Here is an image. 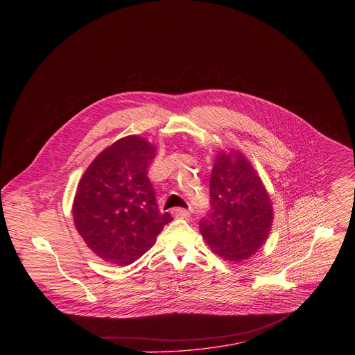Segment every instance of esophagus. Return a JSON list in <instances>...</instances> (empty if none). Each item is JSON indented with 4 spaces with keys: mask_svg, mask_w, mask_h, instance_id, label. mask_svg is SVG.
Returning <instances> with one entry per match:
<instances>
[{
    "mask_svg": "<svg viewBox=\"0 0 355 355\" xmlns=\"http://www.w3.org/2000/svg\"><path fill=\"white\" fill-rule=\"evenodd\" d=\"M171 214H173V216H175V218H188V216H189V211H187V209H184V208H174V209L171 211Z\"/></svg>",
    "mask_w": 355,
    "mask_h": 355,
    "instance_id": "1",
    "label": "esophagus"
}]
</instances>
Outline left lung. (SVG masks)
<instances>
[{
  "label": "left lung",
  "instance_id": "1",
  "mask_svg": "<svg viewBox=\"0 0 355 355\" xmlns=\"http://www.w3.org/2000/svg\"><path fill=\"white\" fill-rule=\"evenodd\" d=\"M211 212L199 222L208 245L226 260L248 259L266 243L272 222L270 196L240 153H219L209 182Z\"/></svg>",
  "mask_w": 355,
  "mask_h": 355
}]
</instances>
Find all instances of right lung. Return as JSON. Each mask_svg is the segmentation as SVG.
Returning a JSON list of instances; mask_svg holds the SVG:
<instances>
[{
    "instance_id": "obj_1",
    "label": "right lung",
    "mask_w": 355,
    "mask_h": 355,
    "mask_svg": "<svg viewBox=\"0 0 355 355\" xmlns=\"http://www.w3.org/2000/svg\"><path fill=\"white\" fill-rule=\"evenodd\" d=\"M156 148L139 136L119 139L84 173L73 205L74 223L96 256L129 266L173 220L162 214L147 170Z\"/></svg>"
}]
</instances>
